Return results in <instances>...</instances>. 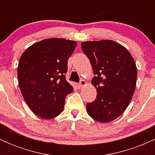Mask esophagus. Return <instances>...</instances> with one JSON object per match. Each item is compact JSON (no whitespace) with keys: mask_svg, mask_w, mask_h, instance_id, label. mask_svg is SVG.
Returning a JSON list of instances; mask_svg holds the SVG:
<instances>
[{"mask_svg":"<svg viewBox=\"0 0 155 155\" xmlns=\"http://www.w3.org/2000/svg\"><path fill=\"white\" fill-rule=\"evenodd\" d=\"M87 84V82L86 81H84V80H83V79H81V81H80V82H79V88H82L84 86H85V85Z\"/></svg>","mask_w":155,"mask_h":155,"instance_id":"34e87169","label":"esophagus"}]
</instances>
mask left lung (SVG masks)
Listing matches in <instances>:
<instances>
[{
  "label": "left lung",
  "mask_w": 155,
  "mask_h": 155,
  "mask_svg": "<svg viewBox=\"0 0 155 155\" xmlns=\"http://www.w3.org/2000/svg\"><path fill=\"white\" fill-rule=\"evenodd\" d=\"M81 49L91 63L97 90L93 102L87 104V114L97 122L113 121L128 106L136 86L137 68L128 50L111 40L84 41Z\"/></svg>",
  "instance_id": "left-lung-1"
}]
</instances>
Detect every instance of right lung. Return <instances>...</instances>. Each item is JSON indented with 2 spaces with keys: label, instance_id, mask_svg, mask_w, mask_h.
I'll list each match as a JSON object with an SVG mask.
<instances>
[{
  "label": "right lung",
  "instance_id": "1",
  "mask_svg": "<svg viewBox=\"0 0 155 155\" xmlns=\"http://www.w3.org/2000/svg\"><path fill=\"white\" fill-rule=\"evenodd\" d=\"M76 42L47 38L33 44L19 58L17 77L22 95L31 111L50 120L62 113L65 97L74 88L65 79L68 60Z\"/></svg>",
  "mask_w": 155,
  "mask_h": 155
}]
</instances>
